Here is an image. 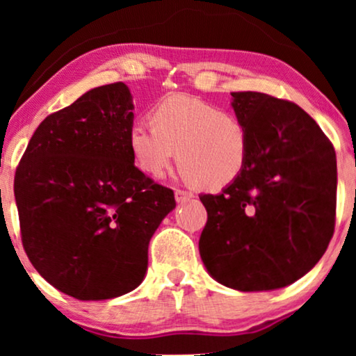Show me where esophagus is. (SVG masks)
Here are the masks:
<instances>
[{"instance_id": "34e87169", "label": "esophagus", "mask_w": 356, "mask_h": 356, "mask_svg": "<svg viewBox=\"0 0 356 356\" xmlns=\"http://www.w3.org/2000/svg\"><path fill=\"white\" fill-rule=\"evenodd\" d=\"M194 194L189 193V191H184V189H175V199H177V202H186L189 199H193Z\"/></svg>"}]
</instances>
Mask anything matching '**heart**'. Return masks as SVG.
<instances>
[{
    "label": "heart",
    "mask_w": 356,
    "mask_h": 356,
    "mask_svg": "<svg viewBox=\"0 0 356 356\" xmlns=\"http://www.w3.org/2000/svg\"><path fill=\"white\" fill-rule=\"evenodd\" d=\"M150 122L129 126L128 145L147 177L162 178L177 150L184 177L199 188L222 189L235 181L250 159V131L240 116L209 102L173 94L150 110Z\"/></svg>",
    "instance_id": "b5f03b06"
}]
</instances>
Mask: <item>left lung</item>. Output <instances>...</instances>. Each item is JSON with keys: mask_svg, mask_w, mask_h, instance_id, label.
Returning <instances> with one entry per match:
<instances>
[{"mask_svg": "<svg viewBox=\"0 0 356 356\" xmlns=\"http://www.w3.org/2000/svg\"><path fill=\"white\" fill-rule=\"evenodd\" d=\"M250 131V159L207 211L199 252L213 279L240 291L293 284L327 250L335 227L337 162L318 123L293 102L233 92Z\"/></svg>", "mask_w": 356, "mask_h": 356, "instance_id": "left-lung-1", "label": "left lung"}]
</instances>
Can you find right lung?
<instances>
[{
    "label": "right lung",
    "instance_id": "right-lung-1",
    "mask_svg": "<svg viewBox=\"0 0 356 356\" xmlns=\"http://www.w3.org/2000/svg\"><path fill=\"white\" fill-rule=\"evenodd\" d=\"M133 102L123 82L92 89L48 115L14 177L22 246L38 274L77 300L134 290L149 241L175 194L134 165Z\"/></svg>",
    "mask_w": 356,
    "mask_h": 356
}]
</instances>
